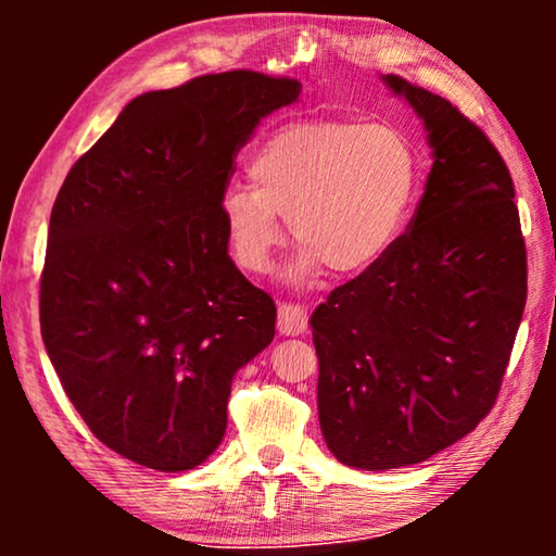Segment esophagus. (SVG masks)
Here are the masks:
<instances>
[{
	"instance_id": "1",
	"label": "esophagus",
	"mask_w": 556,
	"mask_h": 556,
	"mask_svg": "<svg viewBox=\"0 0 556 556\" xmlns=\"http://www.w3.org/2000/svg\"><path fill=\"white\" fill-rule=\"evenodd\" d=\"M308 329V311L299 303H280L278 306V331L283 337H299Z\"/></svg>"
}]
</instances>
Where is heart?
I'll use <instances>...</instances> for the list:
<instances>
[{"label":"heart","instance_id":"1","mask_svg":"<svg viewBox=\"0 0 556 556\" xmlns=\"http://www.w3.org/2000/svg\"><path fill=\"white\" fill-rule=\"evenodd\" d=\"M248 177L253 187H230L219 202L235 265L268 268L286 217L301 240L286 276L306 283L324 265L356 276L390 255L417 200L420 154L392 124L295 121L253 151Z\"/></svg>","mask_w":556,"mask_h":556}]
</instances>
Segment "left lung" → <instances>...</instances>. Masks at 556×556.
<instances>
[{
	"mask_svg": "<svg viewBox=\"0 0 556 556\" xmlns=\"http://www.w3.org/2000/svg\"><path fill=\"white\" fill-rule=\"evenodd\" d=\"M432 149L422 200L382 263L311 316L318 422L344 466H413L466 438L498 397L527 248L504 159L451 101L382 75Z\"/></svg>",
	"mask_w": 556,
	"mask_h": 556,
	"instance_id": "left-lung-1",
	"label": "left lung"
}]
</instances>
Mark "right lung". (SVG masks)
<instances>
[{
    "label": "right lung",
    "mask_w": 556,
    "mask_h": 556,
    "mask_svg": "<svg viewBox=\"0 0 556 556\" xmlns=\"http://www.w3.org/2000/svg\"><path fill=\"white\" fill-rule=\"evenodd\" d=\"M301 83L202 75L134 98L52 204L40 326L90 432L179 473L223 443L240 367L276 337V303L235 268L219 202L238 151Z\"/></svg>",
    "instance_id": "add662e5"
}]
</instances>
